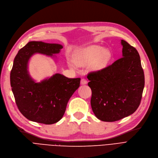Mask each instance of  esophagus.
I'll use <instances>...</instances> for the list:
<instances>
[{
	"instance_id": "1",
	"label": "esophagus",
	"mask_w": 158,
	"mask_h": 158,
	"mask_svg": "<svg viewBox=\"0 0 158 158\" xmlns=\"http://www.w3.org/2000/svg\"><path fill=\"white\" fill-rule=\"evenodd\" d=\"M80 84H81V85H85V84H87V81L85 79L82 78V79L81 80Z\"/></svg>"
}]
</instances>
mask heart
<instances>
[{"mask_svg":"<svg viewBox=\"0 0 158 158\" xmlns=\"http://www.w3.org/2000/svg\"><path fill=\"white\" fill-rule=\"evenodd\" d=\"M112 54L109 49H103L100 46L93 45L80 50L74 55V61L69 60L68 64L73 68L75 67V63L80 66L91 64V67L94 70H99L106 66Z\"/></svg>","mask_w":158,"mask_h":158,"instance_id":"obj_1","label":"heart"}]
</instances>
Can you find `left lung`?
Segmentation results:
<instances>
[{
  "label": "left lung",
  "instance_id": "left-lung-1",
  "mask_svg": "<svg viewBox=\"0 0 158 158\" xmlns=\"http://www.w3.org/2000/svg\"><path fill=\"white\" fill-rule=\"evenodd\" d=\"M123 58L102 70L90 73L91 105L97 118L114 122L138 108L144 86V75L137 50L121 40Z\"/></svg>",
  "mask_w": 158,
  "mask_h": 158
}]
</instances>
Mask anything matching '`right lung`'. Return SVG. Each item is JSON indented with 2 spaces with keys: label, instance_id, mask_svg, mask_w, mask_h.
I'll return each mask as SVG.
<instances>
[{
  "label": "right lung",
  "instance_id": "1",
  "mask_svg": "<svg viewBox=\"0 0 158 158\" xmlns=\"http://www.w3.org/2000/svg\"><path fill=\"white\" fill-rule=\"evenodd\" d=\"M63 46L58 43L30 41L19 50L10 73V84L15 102L22 114L31 121L45 124L58 122L67 104L80 87V78H69L56 73L40 82L28 71L30 58L35 54L56 58Z\"/></svg>",
  "mask_w": 158,
  "mask_h": 158
}]
</instances>
